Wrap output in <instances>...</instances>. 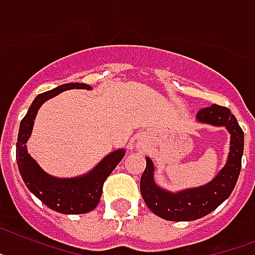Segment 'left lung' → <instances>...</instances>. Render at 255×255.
<instances>
[{"label":"left lung","mask_w":255,"mask_h":255,"mask_svg":"<svg viewBox=\"0 0 255 255\" xmlns=\"http://www.w3.org/2000/svg\"><path fill=\"white\" fill-rule=\"evenodd\" d=\"M195 120L201 124L224 126L231 134L229 153L226 165L208 184L176 193L156 184L153 178L156 168L150 157H146V169L140 177V194L155 215L170 222H191L214 211L231 195L241 170L244 131L231 111L222 105L212 104L201 109Z\"/></svg>","instance_id":"8db88e82"}]
</instances>
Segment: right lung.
I'll use <instances>...</instances> for the list:
<instances>
[{
	"label": "right lung",
	"mask_w": 255,
	"mask_h": 255,
	"mask_svg": "<svg viewBox=\"0 0 255 255\" xmlns=\"http://www.w3.org/2000/svg\"><path fill=\"white\" fill-rule=\"evenodd\" d=\"M92 90L86 83H65L47 92L37 95L23 117L19 126L16 142V163L19 172L28 190L44 205L60 214H86L99 205L103 193V184L117 164L123 160L125 148L108 153L90 172L77 177H54L40 167L27 151L26 143L31 136L37 111L44 103L67 90Z\"/></svg>",
	"instance_id": "obj_1"
}]
</instances>
